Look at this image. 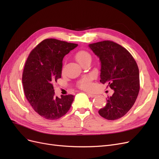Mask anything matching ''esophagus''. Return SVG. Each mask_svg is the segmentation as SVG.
I'll return each mask as SVG.
<instances>
[{
    "label": "esophagus",
    "mask_w": 159,
    "mask_h": 159,
    "mask_svg": "<svg viewBox=\"0 0 159 159\" xmlns=\"http://www.w3.org/2000/svg\"><path fill=\"white\" fill-rule=\"evenodd\" d=\"M87 95H88V97H89V98H94L95 97V95H93V94H91V93H87Z\"/></svg>",
    "instance_id": "34e87169"
}]
</instances>
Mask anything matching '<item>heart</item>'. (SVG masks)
<instances>
[{
  "mask_svg": "<svg viewBox=\"0 0 159 159\" xmlns=\"http://www.w3.org/2000/svg\"><path fill=\"white\" fill-rule=\"evenodd\" d=\"M75 58L80 64L85 61L91 60V56L88 52L85 51H80L75 55ZM79 88L85 91H90L92 88V83H91V78L90 76H86L81 79L78 82Z\"/></svg>",
  "mask_w": 159,
  "mask_h": 159,
  "instance_id": "obj_1",
  "label": "heart"
}]
</instances>
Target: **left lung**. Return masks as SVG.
Instances as JSON below:
<instances>
[{"label": "left lung", "mask_w": 159, "mask_h": 159, "mask_svg": "<svg viewBox=\"0 0 159 159\" xmlns=\"http://www.w3.org/2000/svg\"><path fill=\"white\" fill-rule=\"evenodd\" d=\"M100 60V81L114 91L99 114L108 120L124 116L133 107L139 94V71L130 53L112 41L99 42L88 46Z\"/></svg>", "instance_id": "1"}]
</instances>
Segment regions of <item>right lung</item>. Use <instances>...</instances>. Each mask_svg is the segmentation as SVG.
Wrapping results in <instances>:
<instances>
[{"instance_id": "right-lung-1", "label": "right lung", "mask_w": 159, "mask_h": 159, "mask_svg": "<svg viewBox=\"0 0 159 159\" xmlns=\"http://www.w3.org/2000/svg\"><path fill=\"white\" fill-rule=\"evenodd\" d=\"M77 46L50 38L41 42L28 57L22 74L25 96L34 110L46 119H59L71 107L74 96L57 97L52 84L61 78L64 56Z\"/></svg>"}]
</instances>
